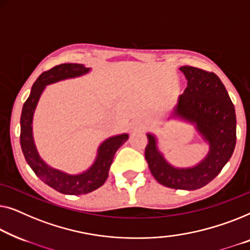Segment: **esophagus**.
Listing matches in <instances>:
<instances>
[{
    "label": "esophagus",
    "instance_id": "obj_1",
    "mask_svg": "<svg viewBox=\"0 0 250 250\" xmlns=\"http://www.w3.org/2000/svg\"><path fill=\"white\" fill-rule=\"evenodd\" d=\"M147 128V122L144 120H136L131 124V130L132 131H142Z\"/></svg>",
    "mask_w": 250,
    "mask_h": 250
}]
</instances>
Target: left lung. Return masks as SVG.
I'll return each mask as SVG.
<instances>
[{"mask_svg": "<svg viewBox=\"0 0 250 250\" xmlns=\"http://www.w3.org/2000/svg\"><path fill=\"white\" fill-rule=\"evenodd\" d=\"M187 88L178 98L170 118L194 125L209 149L202 162L191 167H175L165 160L153 133H147L145 157L157 182L165 187L196 190L206 186L220 173L235 147V112L226 87L213 72L181 66Z\"/></svg>", "mask_w": 250, "mask_h": 250, "instance_id": "obj_1", "label": "left lung"}]
</instances>
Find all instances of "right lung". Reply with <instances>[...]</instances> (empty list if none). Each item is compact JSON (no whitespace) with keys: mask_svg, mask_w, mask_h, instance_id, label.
<instances>
[{"mask_svg":"<svg viewBox=\"0 0 250 250\" xmlns=\"http://www.w3.org/2000/svg\"><path fill=\"white\" fill-rule=\"evenodd\" d=\"M90 71L78 63L56 65L38 77L31 87L29 97L24 102L20 119V145L27 163L44 184L65 195L88 194L104 185L108 177L115 152L128 140V133L112 136L105 139L97 149V155L91 167L79 174H69L54 168L41 159L33 136V119L41 95L45 87L64 79L82 77Z\"/></svg>","mask_w":250,"mask_h":250,"instance_id":"right-lung-1","label":"right lung"}]
</instances>
